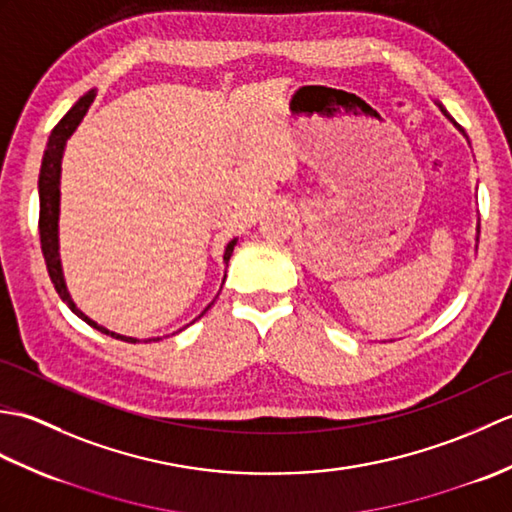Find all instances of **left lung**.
<instances>
[{
	"mask_svg": "<svg viewBox=\"0 0 512 512\" xmlns=\"http://www.w3.org/2000/svg\"><path fill=\"white\" fill-rule=\"evenodd\" d=\"M442 112H444V114H447V110H442ZM447 116H449V114H447ZM449 118H451V116H449Z\"/></svg>",
	"mask_w": 512,
	"mask_h": 512,
	"instance_id": "obj_1",
	"label": "left lung"
}]
</instances>
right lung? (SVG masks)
<instances>
[{
  "label": "right lung",
  "mask_w": 512,
  "mask_h": 512,
  "mask_svg": "<svg viewBox=\"0 0 512 512\" xmlns=\"http://www.w3.org/2000/svg\"><path fill=\"white\" fill-rule=\"evenodd\" d=\"M94 101V92L83 94L79 101L72 105V110L65 114L61 121L54 125L52 134L48 138L46 151H43V160H41V171H39V239H41V253L43 259H46L48 266V275L54 284V290L59 292L61 301L68 303V308L76 314V317L83 319L92 328H96L103 334H110L114 339H121L127 343H138V339H132V336H123L105 330L103 325L94 323L92 319L85 317V314L74 306V301L68 295V288H65L63 281V273H61V259H59V237H57V222H59V176H61V156H63V147L65 140H68L74 129L79 127V123L83 121L85 112L90 110V105ZM237 244V239L228 242L226 250H224V262H228L233 255V248Z\"/></svg>",
  "instance_id": "obj_1"
}]
</instances>
